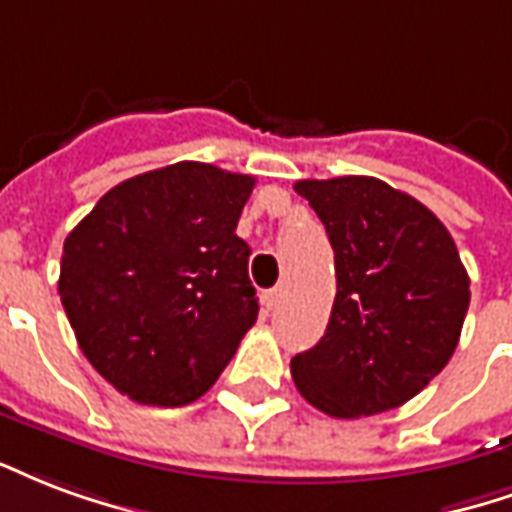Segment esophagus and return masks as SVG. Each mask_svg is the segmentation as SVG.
Returning a JSON list of instances; mask_svg holds the SVG:
<instances>
[{"label":"esophagus","mask_w":512,"mask_h":512,"mask_svg":"<svg viewBox=\"0 0 512 512\" xmlns=\"http://www.w3.org/2000/svg\"><path fill=\"white\" fill-rule=\"evenodd\" d=\"M278 300H281V286H275V289H267V292L261 294V305H264L267 311H272V308L278 305Z\"/></svg>","instance_id":"obj_1"}]
</instances>
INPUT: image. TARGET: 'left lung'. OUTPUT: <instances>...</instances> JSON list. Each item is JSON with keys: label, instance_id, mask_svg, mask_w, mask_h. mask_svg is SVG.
<instances>
[{"label": "left lung", "instance_id": "left-lung-1", "mask_svg": "<svg viewBox=\"0 0 512 512\" xmlns=\"http://www.w3.org/2000/svg\"><path fill=\"white\" fill-rule=\"evenodd\" d=\"M335 253V292L322 341L292 357L300 395L330 417L406 404L453 357L469 275L442 220L374 177L300 179Z\"/></svg>", "mask_w": 512, "mask_h": 512}]
</instances>
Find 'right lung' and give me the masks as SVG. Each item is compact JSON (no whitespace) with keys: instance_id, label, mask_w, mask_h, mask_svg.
Returning <instances> with one entry per match:
<instances>
[{"instance_id":"1","label":"right lung","mask_w":512,"mask_h":512,"mask_svg":"<svg viewBox=\"0 0 512 512\" xmlns=\"http://www.w3.org/2000/svg\"><path fill=\"white\" fill-rule=\"evenodd\" d=\"M256 179L182 160L111 188L67 234L59 297L81 352L138 404L210 390L259 316L248 242Z\"/></svg>"}]
</instances>
